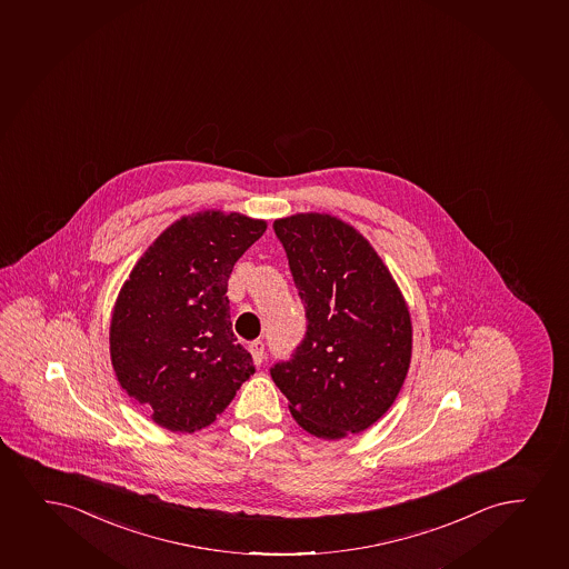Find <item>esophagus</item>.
<instances>
[{"instance_id":"1","label":"esophagus","mask_w":569,"mask_h":569,"mask_svg":"<svg viewBox=\"0 0 569 569\" xmlns=\"http://www.w3.org/2000/svg\"><path fill=\"white\" fill-rule=\"evenodd\" d=\"M250 353H252L256 366H261V361L266 358V345H263V340H252V342H250Z\"/></svg>"}]
</instances>
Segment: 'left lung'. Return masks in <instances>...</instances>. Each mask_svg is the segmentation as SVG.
Wrapping results in <instances>:
<instances>
[{
	"label": "left lung",
	"mask_w": 569,
	"mask_h": 569,
	"mask_svg": "<svg viewBox=\"0 0 569 569\" xmlns=\"http://www.w3.org/2000/svg\"><path fill=\"white\" fill-rule=\"evenodd\" d=\"M274 234L306 310V337L271 367L296 423L339 440L381 419L411 360V321L373 246L327 213L277 219Z\"/></svg>",
	"instance_id": "1"
}]
</instances>
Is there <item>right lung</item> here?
Returning a JSON list of instances; mask_svg holds the SVG:
<instances>
[{
  "instance_id": "add662e5",
  "label": "right lung",
  "mask_w": 569,
  "mask_h": 569,
  "mask_svg": "<svg viewBox=\"0 0 569 569\" xmlns=\"http://www.w3.org/2000/svg\"><path fill=\"white\" fill-rule=\"evenodd\" d=\"M266 229L261 219L213 209L182 217L122 284L109 327L111 363L159 427L200 431L253 373L224 295L238 258Z\"/></svg>"
}]
</instances>
